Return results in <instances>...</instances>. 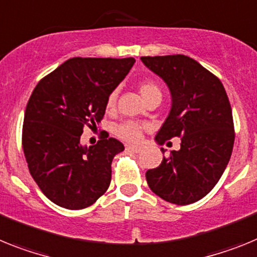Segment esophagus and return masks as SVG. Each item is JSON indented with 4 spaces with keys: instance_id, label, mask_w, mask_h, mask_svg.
Instances as JSON below:
<instances>
[{
    "instance_id": "34e87169",
    "label": "esophagus",
    "mask_w": 257,
    "mask_h": 257,
    "mask_svg": "<svg viewBox=\"0 0 257 257\" xmlns=\"http://www.w3.org/2000/svg\"><path fill=\"white\" fill-rule=\"evenodd\" d=\"M125 149L128 151H133V153H140V151L142 150L141 147H140V146H135V145H126Z\"/></svg>"
}]
</instances>
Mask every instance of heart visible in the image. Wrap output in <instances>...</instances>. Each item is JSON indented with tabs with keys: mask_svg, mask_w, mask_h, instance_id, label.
<instances>
[{
	"mask_svg": "<svg viewBox=\"0 0 257 257\" xmlns=\"http://www.w3.org/2000/svg\"><path fill=\"white\" fill-rule=\"evenodd\" d=\"M140 94L141 97L144 98V101L146 102L147 99H150V98L155 97V95H160L162 97V91L160 89L158 88L156 84H154L153 81H142L140 84ZM116 95L117 93L116 91H112L108 98H107V107L108 108H112L115 106V102H116ZM116 135L117 137H120L121 140L124 141H128V142H137L140 138H141L142 135V126L136 121H124L121 122L120 125L116 126L115 129Z\"/></svg>",
	"mask_w": 257,
	"mask_h": 257,
	"instance_id": "obj_1",
	"label": "heart"
}]
</instances>
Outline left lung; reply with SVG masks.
I'll use <instances>...</instances> for the list:
<instances>
[{"label":"left lung","instance_id":"obj_1","mask_svg":"<svg viewBox=\"0 0 257 257\" xmlns=\"http://www.w3.org/2000/svg\"><path fill=\"white\" fill-rule=\"evenodd\" d=\"M171 91V111L155 141L181 137V149L146 172L147 184L162 199L185 206L215 187L234 145L231 107L221 81L186 55L141 57ZM164 154V149H162Z\"/></svg>","mask_w":257,"mask_h":257}]
</instances>
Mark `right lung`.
Instances as JSON below:
<instances>
[{"mask_svg": "<svg viewBox=\"0 0 257 257\" xmlns=\"http://www.w3.org/2000/svg\"><path fill=\"white\" fill-rule=\"evenodd\" d=\"M135 58H71L33 89L23 124V151L31 176L48 199L67 209L97 202L111 182V163L124 145L108 135L82 146L84 128L97 129L107 98Z\"/></svg>", "mask_w": 257, "mask_h": 257, "instance_id": "right-lung-1", "label": "right lung"}]
</instances>
